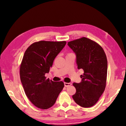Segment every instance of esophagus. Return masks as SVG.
<instances>
[{"instance_id":"esophagus-1","label":"esophagus","mask_w":126,"mask_h":126,"mask_svg":"<svg viewBox=\"0 0 126 126\" xmlns=\"http://www.w3.org/2000/svg\"><path fill=\"white\" fill-rule=\"evenodd\" d=\"M71 85V83H66V82H64V86L65 87H68L69 86H70Z\"/></svg>"}]
</instances>
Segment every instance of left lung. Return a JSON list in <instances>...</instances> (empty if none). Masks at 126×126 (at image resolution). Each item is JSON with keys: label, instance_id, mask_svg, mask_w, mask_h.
<instances>
[{"label": "left lung", "instance_id": "left-lung-1", "mask_svg": "<svg viewBox=\"0 0 126 126\" xmlns=\"http://www.w3.org/2000/svg\"><path fill=\"white\" fill-rule=\"evenodd\" d=\"M68 45L76 55L77 68L84 70L82 81L73 83L76 92L73 98L82 107H91L105 90L108 65L106 53L98 43L86 37L69 42Z\"/></svg>", "mask_w": 126, "mask_h": 126}]
</instances>
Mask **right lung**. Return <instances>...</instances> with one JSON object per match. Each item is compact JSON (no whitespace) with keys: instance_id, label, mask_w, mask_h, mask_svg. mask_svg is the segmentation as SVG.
I'll list each match as a JSON object with an SVG mask.
<instances>
[{"instance_id":"right-lung-1","label":"right lung","mask_w":126,"mask_h":126,"mask_svg":"<svg viewBox=\"0 0 126 126\" xmlns=\"http://www.w3.org/2000/svg\"><path fill=\"white\" fill-rule=\"evenodd\" d=\"M66 43L41 41L33 43L25 51L20 65V78L26 95L37 108L51 107L64 86L62 81L47 79L45 74Z\"/></svg>"}]
</instances>
